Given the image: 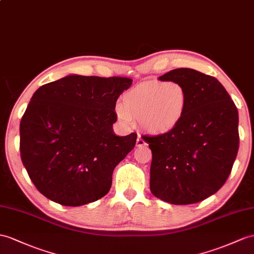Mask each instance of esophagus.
Here are the masks:
<instances>
[{"instance_id":"1","label":"esophagus","mask_w":254,"mask_h":254,"mask_svg":"<svg viewBox=\"0 0 254 254\" xmlns=\"http://www.w3.org/2000/svg\"><path fill=\"white\" fill-rule=\"evenodd\" d=\"M135 144H137V146H143V145H146L145 141H144L143 139H142L141 135H138V138H137V142H135Z\"/></svg>"}]
</instances>
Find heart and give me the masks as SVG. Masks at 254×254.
Masks as SVG:
<instances>
[{"mask_svg": "<svg viewBox=\"0 0 254 254\" xmlns=\"http://www.w3.org/2000/svg\"><path fill=\"white\" fill-rule=\"evenodd\" d=\"M188 106V90L181 83L153 80L125 92L115 112L123 125L131 126L138 121L147 132L164 134L180 124Z\"/></svg>", "mask_w": 254, "mask_h": 254, "instance_id": "obj_1", "label": "heart"}]
</instances>
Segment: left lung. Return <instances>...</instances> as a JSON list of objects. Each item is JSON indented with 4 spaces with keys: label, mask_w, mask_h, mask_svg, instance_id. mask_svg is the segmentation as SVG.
<instances>
[{
    "label": "left lung",
    "mask_w": 254,
    "mask_h": 254,
    "mask_svg": "<svg viewBox=\"0 0 254 254\" xmlns=\"http://www.w3.org/2000/svg\"><path fill=\"white\" fill-rule=\"evenodd\" d=\"M158 79L177 80L189 106L170 132L142 139L152 151L150 189L172 205H190L216 193L230 176L239 147L238 111L218 79L181 67Z\"/></svg>",
    "instance_id": "8db88e82"
}]
</instances>
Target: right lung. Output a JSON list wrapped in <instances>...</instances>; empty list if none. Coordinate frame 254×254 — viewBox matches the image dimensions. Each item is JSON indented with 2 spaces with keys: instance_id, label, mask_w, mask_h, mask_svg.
I'll use <instances>...</instances> for the list:
<instances>
[{
  "instance_id": "obj_1",
  "label": "right lung",
  "mask_w": 254,
  "mask_h": 254,
  "mask_svg": "<svg viewBox=\"0 0 254 254\" xmlns=\"http://www.w3.org/2000/svg\"><path fill=\"white\" fill-rule=\"evenodd\" d=\"M131 84L72 74L34 92L20 122V155L48 199L77 207L109 193L114 168L137 141L134 132L113 131L116 101Z\"/></svg>"
}]
</instances>
